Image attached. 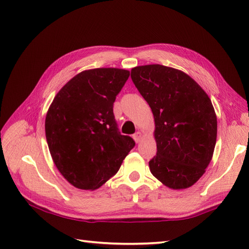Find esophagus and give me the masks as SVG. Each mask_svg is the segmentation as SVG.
Here are the masks:
<instances>
[{
    "instance_id": "esophagus-1",
    "label": "esophagus",
    "mask_w": 249,
    "mask_h": 249,
    "mask_svg": "<svg viewBox=\"0 0 249 249\" xmlns=\"http://www.w3.org/2000/svg\"><path fill=\"white\" fill-rule=\"evenodd\" d=\"M133 137H134V140L138 143V142H140V141L142 140V138H143V135H142V133H141V132H137V133H135V134H134V136H133Z\"/></svg>"
}]
</instances>
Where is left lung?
<instances>
[{
	"label": "left lung",
	"mask_w": 249,
	"mask_h": 249,
	"mask_svg": "<svg viewBox=\"0 0 249 249\" xmlns=\"http://www.w3.org/2000/svg\"><path fill=\"white\" fill-rule=\"evenodd\" d=\"M132 81L155 118L153 176L171 189H186L205 173L217 138V117L208 94L187 73L149 64L134 67Z\"/></svg>",
	"instance_id": "1"
}]
</instances>
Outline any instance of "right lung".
<instances>
[{
    "instance_id": "add662e5",
    "label": "right lung",
    "mask_w": 249,
    "mask_h": 249,
    "mask_svg": "<svg viewBox=\"0 0 249 249\" xmlns=\"http://www.w3.org/2000/svg\"><path fill=\"white\" fill-rule=\"evenodd\" d=\"M130 71L94 69L60 89L46 117V137L60 173L72 186L95 190L112 178L135 146L122 135L113 104Z\"/></svg>"
}]
</instances>
